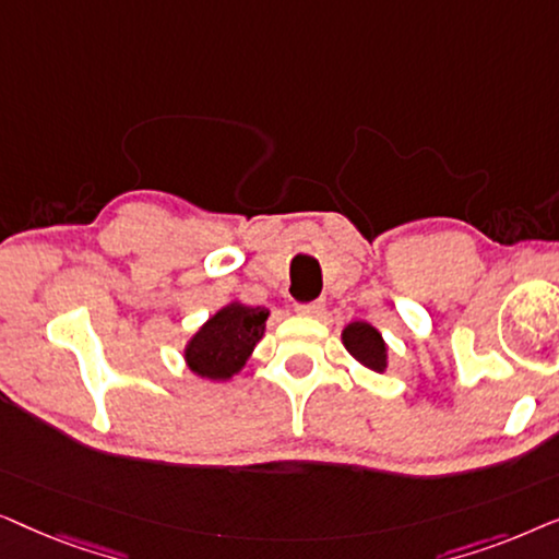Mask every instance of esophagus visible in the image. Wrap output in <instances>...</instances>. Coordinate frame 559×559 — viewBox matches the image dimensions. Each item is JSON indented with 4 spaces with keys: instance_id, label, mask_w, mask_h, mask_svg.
Wrapping results in <instances>:
<instances>
[{
    "instance_id": "34e87169",
    "label": "esophagus",
    "mask_w": 559,
    "mask_h": 559,
    "mask_svg": "<svg viewBox=\"0 0 559 559\" xmlns=\"http://www.w3.org/2000/svg\"><path fill=\"white\" fill-rule=\"evenodd\" d=\"M295 310H297V312H300V316L320 318V316H323L325 305H323V302H320V300H312V302H297V305H295Z\"/></svg>"
}]
</instances>
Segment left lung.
<instances>
[{"label":"left lung","mask_w":559,"mask_h":559,"mask_svg":"<svg viewBox=\"0 0 559 559\" xmlns=\"http://www.w3.org/2000/svg\"><path fill=\"white\" fill-rule=\"evenodd\" d=\"M343 343L350 350V356L364 366H369L371 371H384L386 369V346L381 341V333L369 323H350L343 331Z\"/></svg>","instance_id":"obj_1"}]
</instances>
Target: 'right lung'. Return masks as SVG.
<instances>
[{
    "instance_id": "right-lung-1",
    "label": "right lung",
    "mask_w": 559,
    "mask_h": 559,
    "mask_svg": "<svg viewBox=\"0 0 559 559\" xmlns=\"http://www.w3.org/2000/svg\"><path fill=\"white\" fill-rule=\"evenodd\" d=\"M266 316L270 312L264 308H249L241 302L218 310L188 343L186 361L190 371L216 381L234 377L264 335Z\"/></svg>"
}]
</instances>
